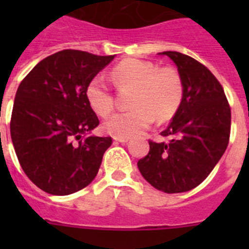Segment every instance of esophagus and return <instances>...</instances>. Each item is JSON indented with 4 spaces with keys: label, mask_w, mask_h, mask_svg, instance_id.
Segmentation results:
<instances>
[{
    "label": "esophagus",
    "mask_w": 249,
    "mask_h": 249,
    "mask_svg": "<svg viewBox=\"0 0 249 249\" xmlns=\"http://www.w3.org/2000/svg\"><path fill=\"white\" fill-rule=\"evenodd\" d=\"M113 140L116 142H120V143H125L129 141V137H113Z\"/></svg>",
    "instance_id": "obj_1"
}]
</instances>
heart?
<instances>
[{
  "instance_id": "obj_1",
  "label": "heart",
  "mask_w": 249,
  "mask_h": 249,
  "mask_svg": "<svg viewBox=\"0 0 249 249\" xmlns=\"http://www.w3.org/2000/svg\"><path fill=\"white\" fill-rule=\"evenodd\" d=\"M113 84L119 89H133L129 111L113 113L105 123V130L115 137H130L142 132L154 120H169L178 111L183 99V80L174 67H159L150 60H121L113 67ZM88 103L99 116L112 112V90L103 76L90 80L85 89Z\"/></svg>"
}]
</instances>
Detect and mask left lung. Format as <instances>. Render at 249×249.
<instances>
[{"label": "left lung", "mask_w": 249, "mask_h": 249, "mask_svg": "<svg viewBox=\"0 0 249 249\" xmlns=\"http://www.w3.org/2000/svg\"><path fill=\"white\" fill-rule=\"evenodd\" d=\"M183 80V99L165 130L166 142L150 141L138 169L155 189L186 193L208 177L230 140L231 109L224 88L204 64L178 52H164Z\"/></svg>", "instance_id": "8db88e82"}]
</instances>
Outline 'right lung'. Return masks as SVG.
Masks as SVG:
<instances>
[{
	"instance_id": "right-lung-1",
	"label": "right lung",
	"mask_w": 249,
	"mask_h": 249,
	"mask_svg": "<svg viewBox=\"0 0 249 249\" xmlns=\"http://www.w3.org/2000/svg\"><path fill=\"white\" fill-rule=\"evenodd\" d=\"M113 59L67 49L42 59L17 90L10 133L21 169L52 195H70L97 176L111 137L86 136L99 120L86 85Z\"/></svg>"
}]
</instances>
